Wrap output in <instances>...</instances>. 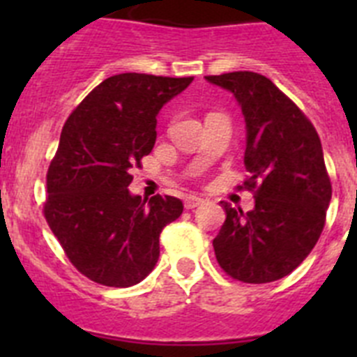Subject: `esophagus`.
I'll list each match as a JSON object with an SVG mask.
<instances>
[{
	"instance_id": "1",
	"label": "esophagus",
	"mask_w": 357,
	"mask_h": 357,
	"mask_svg": "<svg viewBox=\"0 0 357 357\" xmlns=\"http://www.w3.org/2000/svg\"><path fill=\"white\" fill-rule=\"evenodd\" d=\"M202 198L197 197V195H189L188 198L184 200V207L185 209H195V207H198L202 204Z\"/></svg>"
}]
</instances>
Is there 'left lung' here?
I'll return each mask as SVG.
<instances>
[{"label":"left lung","mask_w":357,"mask_h":357,"mask_svg":"<svg viewBox=\"0 0 357 357\" xmlns=\"http://www.w3.org/2000/svg\"><path fill=\"white\" fill-rule=\"evenodd\" d=\"M232 93L241 107L245 168L255 188L248 213L222 202L227 218L213 247L230 277L264 284L291 273L320 238L331 204V181L320 137L302 110L259 73L206 77Z\"/></svg>","instance_id":"left-lung-1"}]
</instances>
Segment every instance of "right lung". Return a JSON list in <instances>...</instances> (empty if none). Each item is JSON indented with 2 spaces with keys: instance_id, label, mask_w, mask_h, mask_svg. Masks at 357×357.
<instances>
[{
  "instance_id": "right-lung-1",
  "label": "right lung",
  "mask_w": 357,
  "mask_h": 357,
  "mask_svg": "<svg viewBox=\"0 0 357 357\" xmlns=\"http://www.w3.org/2000/svg\"><path fill=\"white\" fill-rule=\"evenodd\" d=\"M193 78L121 73L73 110L50 164L44 216L78 272L112 288L144 279L159 259V236L181 216L175 197L132 195L130 172L157 139V116Z\"/></svg>"
}]
</instances>
